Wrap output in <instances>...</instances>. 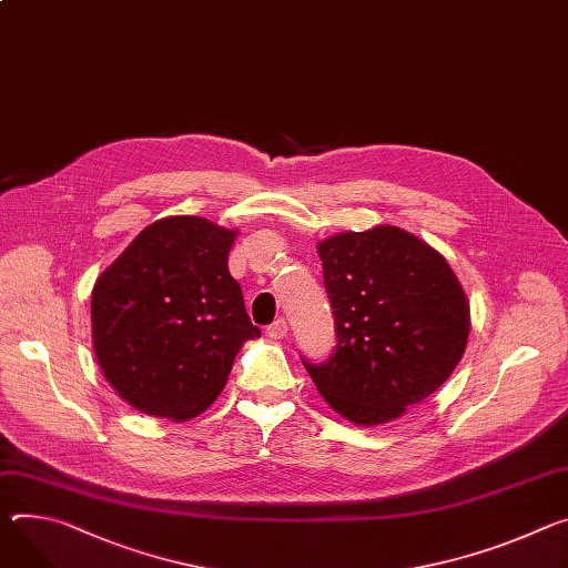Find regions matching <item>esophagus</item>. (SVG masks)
<instances>
[{
    "instance_id": "34e87169",
    "label": "esophagus",
    "mask_w": 568,
    "mask_h": 568,
    "mask_svg": "<svg viewBox=\"0 0 568 568\" xmlns=\"http://www.w3.org/2000/svg\"><path fill=\"white\" fill-rule=\"evenodd\" d=\"M267 335L272 339H283L287 335V322L285 320H276L270 328H267Z\"/></svg>"
}]
</instances>
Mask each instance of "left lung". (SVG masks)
<instances>
[{
	"label": "left lung",
	"mask_w": 568,
	"mask_h": 568,
	"mask_svg": "<svg viewBox=\"0 0 568 568\" xmlns=\"http://www.w3.org/2000/svg\"><path fill=\"white\" fill-rule=\"evenodd\" d=\"M317 251L337 344L324 363H301L342 417L387 424L457 367L469 337L467 296L435 248L396 226L339 233Z\"/></svg>",
	"instance_id": "8db88e82"
}]
</instances>
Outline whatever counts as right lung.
Here are the masks:
<instances>
[{"instance_id": "right-lung-1", "label": "right lung", "mask_w": 568, "mask_h": 568, "mask_svg": "<svg viewBox=\"0 0 568 568\" xmlns=\"http://www.w3.org/2000/svg\"><path fill=\"white\" fill-rule=\"evenodd\" d=\"M235 231L179 215L146 226L92 290V344L113 389L151 417L185 422L261 337L229 272Z\"/></svg>"}]
</instances>
